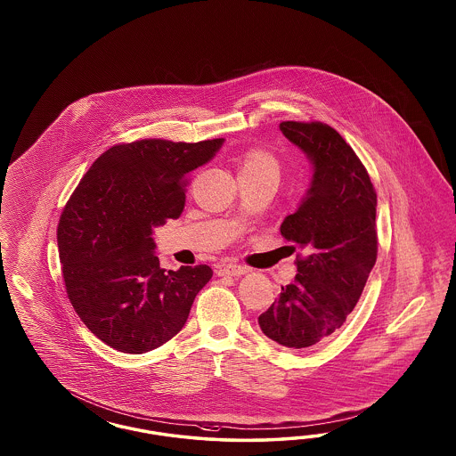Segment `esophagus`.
<instances>
[{"label":"esophagus","instance_id":"1","mask_svg":"<svg viewBox=\"0 0 456 456\" xmlns=\"http://www.w3.org/2000/svg\"><path fill=\"white\" fill-rule=\"evenodd\" d=\"M248 267L240 265V264H225L219 269V276H244L248 274Z\"/></svg>","mask_w":456,"mask_h":456}]
</instances>
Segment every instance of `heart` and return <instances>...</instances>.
Returning <instances> with one entry per match:
<instances>
[{"label": "heart", "instance_id": "obj_1", "mask_svg": "<svg viewBox=\"0 0 456 456\" xmlns=\"http://www.w3.org/2000/svg\"><path fill=\"white\" fill-rule=\"evenodd\" d=\"M248 167H273V168H276V162L267 153L261 152V151H252V152L246 155L244 164H242V168H248Z\"/></svg>", "mask_w": 456, "mask_h": 456}]
</instances>
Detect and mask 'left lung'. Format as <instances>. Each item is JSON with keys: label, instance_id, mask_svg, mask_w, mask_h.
<instances>
[{"label": "left lung", "instance_id": "obj_1", "mask_svg": "<svg viewBox=\"0 0 456 456\" xmlns=\"http://www.w3.org/2000/svg\"><path fill=\"white\" fill-rule=\"evenodd\" d=\"M279 128L307 155L314 174L301 206L281 224L282 237L304 250L296 257L297 274L259 326L277 345L304 349L338 331L358 304L378 256L376 192L358 155L330 125L282 122Z\"/></svg>", "mask_w": 456, "mask_h": 456}]
</instances>
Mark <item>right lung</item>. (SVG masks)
I'll return each instance as SVG.
<instances>
[{
    "label": "right lung",
    "mask_w": 456,
    "mask_h": 456,
    "mask_svg": "<svg viewBox=\"0 0 456 456\" xmlns=\"http://www.w3.org/2000/svg\"><path fill=\"white\" fill-rule=\"evenodd\" d=\"M224 138L197 143L145 138L113 145L88 168L56 229L69 303L85 326L117 351L142 354L183 328L212 269H160L153 227L177 219L189 172Z\"/></svg>",
    "instance_id": "right-lung-1"
}]
</instances>
